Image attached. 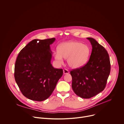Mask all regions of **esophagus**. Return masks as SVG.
Returning <instances> with one entry per match:
<instances>
[{
	"label": "esophagus",
	"instance_id": "1",
	"mask_svg": "<svg viewBox=\"0 0 124 124\" xmlns=\"http://www.w3.org/2000/svg\"><path fill=\"white\" fill-rule=\"evenodd\" d=\"M63 73L65 75V74H68L69 73V71L67 69H64V70H63Z\"/></svg>",
	"mask_w": 124,
	"mask_h": 124
}]
</instances>
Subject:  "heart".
Listing matches in <instances>:
<instances>
[{
    "mask_svg": "<svg viewBox=\"0 0 124 124\" xmlns=\"http://www.w3.org/2000/svg\"><path fill=\"white\" fill-rule=\"evenodd\" d=\"M90 54V49L87 45L72 41L60 44L58 47V51L54 53V57L59 64L63 63V58L67 59L69 66L76 69L87 63Z\"/></svg>",
    "mask_w": 124,
    "mask_h": 124,
    "instance_id": "b5f03b06",
    "label": "heart"
}]
</instances>
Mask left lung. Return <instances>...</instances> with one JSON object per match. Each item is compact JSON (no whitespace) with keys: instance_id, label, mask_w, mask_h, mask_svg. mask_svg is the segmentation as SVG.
<instances>
[{"instance_id":"left-lung-1","label":"left lung","mask_w":124,"mask_h":124,"mask_svg":"<svg viewBox=\"0 0 124 124\" xmlns=\"http://www.w3.org/2000/svg\"><path fill=\"white\" fill-rule=\"evenodd\" d=\"M87 39L92 46L89 61L83 67L70 72L73 91L84 99L91 98L102 91L110 72V59L107 50L94 39Z\"/></svg>"}]
</instances>
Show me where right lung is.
<instances>
[{
    "mask_svg": "<svg viewBox=\"0 0 124 124\" xmlns=\"http://www.w3.org/2000/svg\"><path fill=\"white\" fill-rule=\"evenodd\" d=\"M54 38L34 39L20 52L17 57L14 77L22 94L27 98L41 101L47 99L63 75L62 69L52 67L50 45Z\"/></svg>",
    "mask_w": 124,
    "mask_h": 124,
    "instance_id": "right-lung-1",
    "label": "right lung"
}]
</instances>
